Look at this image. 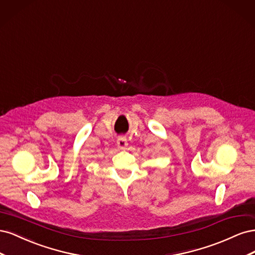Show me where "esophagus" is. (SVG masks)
Segmentation results:
<instances>
[{"instance_id": "1", "label": "esophagus", "mask_w": 255, "mask_h": 255, "mask_svg": "<svg viewBox=\"0 0 255 255\" xmlns=\"http://www.w3.org/2000/svg\"><path fill=\"white\" fill-rule=\"evenodd\" d=\"M117 145L119 146L120 149L127 148V146H128V140H127V138L123 137V136H120V137L118 138V139H117Z\"/></svg>"}]
</instances>
